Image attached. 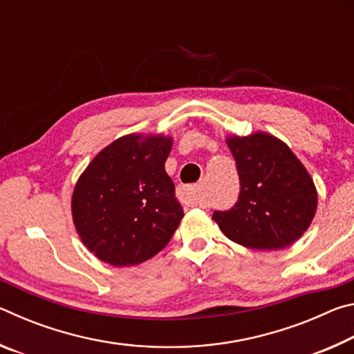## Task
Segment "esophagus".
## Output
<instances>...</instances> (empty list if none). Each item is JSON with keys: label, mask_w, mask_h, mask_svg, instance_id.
Instances as JSON below:
<instances>
[{"label": "esophagus", "mask_w": 354, "mask_h": 354, "mask_svg": "<svg viewBox=\"0 0 354 354\" xmlns=\"http://www.w3.org/2000/svg\"><path fill=\"white\" fill-rule=\"evenodd\" d=\"M183 195H184L185 201L190 203V205L201 206V207L206 206L205 200L201 198V194H200L198 185H189V187H184V189H183Z\"/></svg>", "instance_id": "esophagus-1"}]
</instances>
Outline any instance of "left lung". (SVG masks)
I'll use <instances>...</instances> for the list:
<instances>
[{
    "instance_id": "1",
    "label": "left lung",
    "mask_w": 354,
    "mask_h": 354,
    "mask_svg": "<svg viewBox=\"0 0 354 354\" xmlns=\"http://www.w3.org/2000/svg\"><path fill=\"white\" fill-rule=\"evenodd\" d=\"M241 194L230 211H215L220 231L242 247L281 250L301 237L317 211L313 178L292 149L272 134L227 136Z\"/></svg>"
}]
</instances>
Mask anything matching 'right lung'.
I'll return each mask as SVG.
<instances>
[{
  "label": "right lung",
  "instance_id": "obj_1",
  "mask_svg": "<svg viewBox=\"0 0 354 354\" xmlns=\"http://www.w3.org/2000/svg\"><path fill=\"white\" fill-rule=\"evenodd\" d=\"M171 143L164 134L123 136L101 149L76 181L73 223L100 261L137 266L175 234L184 211L165 171Z\"/></svg>",
  "mask_w": 354,
  "mask_h": 354
}]
</instances>
